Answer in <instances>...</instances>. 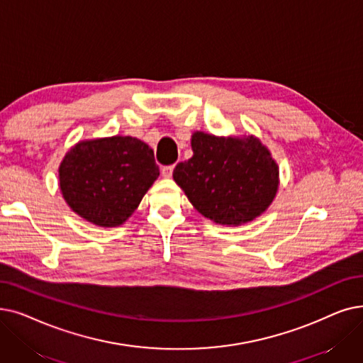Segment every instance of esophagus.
<instances>
[{"mask_svg":"<svg viewBox=\"0 0 363 363\" xmlns=\"http://www.w3.org/2000/svg\"><path fill=\"white\" fill-rule=\"evenodd\" d=\"M172 173H173V166H164L162 169V175L164 178H172Z\"/></svg>","mask_w":363,"mask_h":363,"instance_id":"esophagus-1","label":"esophagus"}]
</instances>
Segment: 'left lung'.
I'll list each match as a JSON object with an SVG mask.
<instances>
[{
    "mask_svg": "<svg viewBox=\"0 0 363 363\" xmlns=\"http://www.w3.org/2000/svg\"><path fill=\"white\" fill-rule=\"evenodd\" d=\"M191 148L193 157L177 164L173 179L204 218L238 227L269 209L279 166L258 138L196 132Z\"/></svg>",
    "mask_w": 363,
    "mask_h": 363,
    "instance_id": "8db88e82",
    "label": "left lung"
}]
</instances>
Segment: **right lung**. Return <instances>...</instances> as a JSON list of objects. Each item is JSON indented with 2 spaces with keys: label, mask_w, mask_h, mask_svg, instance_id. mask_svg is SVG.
Segmentation results:
<instances>
[{
  "label": "right lung",
  "mask_w": 363,
  "mask_h": 363,
  "mask_svg": "<svg viewBox=\"0 0 363 363\" xmlns=\"http://www.w3.org/2000/svg\"><path fill=\"white\" fill-rule=\"evenodd\" d=\"M154 151L132 136L80 140L59 166L68 206L89 223L117 227L136 211L159 178Z\"/></svg>",
  "instance_id": "right-lung-1"
}]
</instances>
